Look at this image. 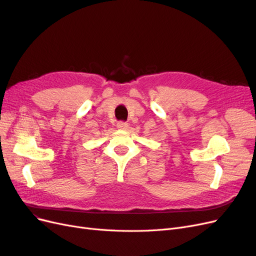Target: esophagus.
I'll return each mask as SVG.
<instances>
[{"label":"esophagus","mask_w":256,"mask_h":256,"mask_svg":"<svg viewBox=\"0 0 256 256\" xmlns=\"http://www.w3.org/2000/svg\"><path fill=\"white\" fill-rule=\"evenodd\" d=\"M128 126V124H126V122H124V121H119L117 124V128L119 130H126Z\"/></svg>","instance_id":"34e87169"}]
</instances>
